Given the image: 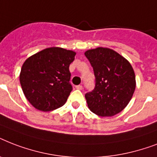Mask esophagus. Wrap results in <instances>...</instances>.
I'll list each match as a JSON object with an SVG mask.
<instances>
[{
  "mask_svg": "<svg viewBox=\"0 0 157 157\" xmlns=\"http://www.w3.org/2000/svg\"><path fill=\"white\" fill-rule=\"evenodd\" d=\"M76 90H82V86H81V85L76 86Z\"/></svg>",
  "mask_w": 157,
  "mask_h": 157,
  "instance_id": "34e87169",
  "label": "esophagus"
}]
</instances>
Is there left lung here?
<instances>
[{
	"mask_svg": "<svg viewBox=\"0 0 157 157\" xmlns=\"http://www.w3.org/2000/svg\"><path fill=\"white\" fill-rule=\"evenodd\" d=\"M85 55L95 76L94 89L85 95L88 107L99 117L117 115L128 105L135 90V74L131 64L108 48L89 50Z\"/></svg>",
	"mask_w": 157,
	"mask_h": 157,
	"instance_id": "left-lung-1",
	"label": "left lung"
}]
</instances>
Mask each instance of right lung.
<instances>
[{"label": "right lung", "instance_id": "add662e5", "mask_svg": "<svg viewBox=\"0 0 157 157\" xmlns=\"http://www.w3.org/2000/svg\"><path fill=\"white\" fill-rule=\"evenodd\" d=\"M75 55L72 50L51 47L26 59L19 81L24 95L35 108L50 112L66 103L72 90L69 65Z\"/></svg>", "mask_w": 157, "mask_h": 157}]
</instances>
